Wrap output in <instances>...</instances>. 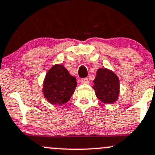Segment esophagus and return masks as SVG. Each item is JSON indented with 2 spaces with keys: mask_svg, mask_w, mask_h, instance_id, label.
I'll return each instance as SVG.
<instances>
[{
  "mask_svg": "<svg viewBox=\"0 0 155 155\" xmlns=\"http://www.w3.org/2000/svg\"><path fill=\"white\" fill-rule=\"evenodd\" d=\"M80 81H81V84H88V83H89V80H88L87 78H84V79H81Z\"/></svg>",
  "mask_w": 155,
  "mask_h": 155,
  "instance_id": "obj_1",
  "label": "esophagus"
}]
</instances>
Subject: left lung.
<instances>
[{
  "mask_svg": "<svg viewBox=\"0 0 155 155\" xmlns=\"http://www.w3.org/2000/svg\"><path fill=\"white\" fill-rule=\"evenodd\" d=\"M96 96L101 102L113 104L118 101L120 94V81L116 74L107 68H99L94 81Z\"/></svg>",
  "mask_w": 155,
  "mask_h": 155,
  "instance_id": "obj_1",
  "label": "left lung"
}]
</instances>
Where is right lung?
I'll return each mask as SVG.
<instances>
[{"label":"right lung","mask_w":155,"mask_h":155,"mask_svg":"<svg viewBox=\"0 0 155 155\" xmlns=\"http://www.w3.org/2000/svg\"><path fill=\"white\" fill-rule=\"evenodd\" d=\"M76 85V78L69 74L63 64H56L45 75L42 93L50 104L62 105L69 101Z\"/></svg>","instance_id":"obj_1"}]
</instances>
